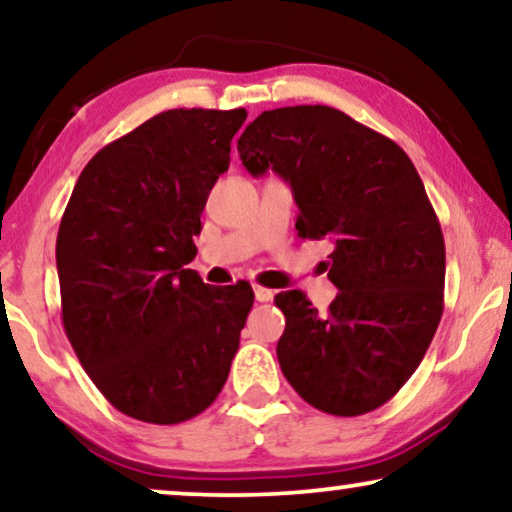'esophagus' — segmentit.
<instances>
[{
    "instance_id": "34e87169",
    "label": "esophagus",
    "mask_w": 512,
    "mask_h": 512,
    "mask_svg": "<svg viewBox=\"0 0 512 512\" xmlns=\"http://www.w3.org/2000/svg\"><path fill=\"white\" fill-rule=\"evenodd\" d=\"M254 296H256L258 303H268V300H272V296H275V293H272L270 289H265V286L254 284Z\"/></svg>"
}]
</instances>
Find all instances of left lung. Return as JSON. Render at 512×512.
<instances>
[{
  "instance_id": "left-lung-1",
  "label": "left lung",
  "mask_w": 512,
  "mask_h": 512,
  "mask_svg": "<svg viewBox=\"0 0 512 512\" xmlns=\"http://www.w3.org/2000/svg\"><path fill=\"white\" fill-rule=\"evenodd\" d=\"M242 165L289 181L303 240H331L328 312L275 296L282 373L321 412L356 417L410 380L443 317L445 240L401 146L324 104L263 111L237 139Z\"/></svg>"
}]
</instances>
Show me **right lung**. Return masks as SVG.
Returning <instances> with one entry per match:
<instances>
[{"instance_id":"obj_1","label":"right lung","mask_w":512,"mask_h":512,"mask_svg":"<svg viewBox=\"0 0 512 512\" xmlns=\"http://www.w3.org/2000/svg\"><path fill=\"white\" fill-rule=\"evenodd\" d=\"M244 118V109L149 118L90 158L62 214V326L102 396L139 422L179 424L207 410L240 347L249 282L209 286L186 265Z\"/></svg>"}]
</instances>
